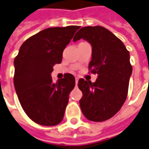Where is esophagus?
Listing matches in <instances>:
<instances>
[{
    "mask_svg": "<svg viewBox=\"0 0 149 149\" xmlns=\"http://www.w3.org/2000/svg\"><path fill=\"white\" fill-rule=\"evenodd\" d=\"M78 82V77H76V84H77Z\"/></svg>",
    "mask_w": 149,
    "mask_h": 149,
    "instance_id": "1",
    "label": "esophagus"
}]
</instances>
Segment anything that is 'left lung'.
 Instances as JSON below:
<instances>
[{"mask_svg":"<svg viewBox=\"0 0 149 149\" xmlns=\"http://www.w3.org/2000/svg\"><path fill=\"white\" fill-rule=\"evenodd\" d=\"M84 39L92 46L88 68L97 74L95 82L80 79L82 92L80 106L89 120H107L120 110L128 95L132 66L130 53L125 44L110 30L102 26L82 27L73 41Z\"/></svg>","mask_w":149,"mask_h":149,"instance_id":"1","label":"left lung"}]
</instances>
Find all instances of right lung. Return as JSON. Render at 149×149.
<instances>
[{
	"label": "right lung",
	"mask_w": 149,
	"mask_h": 149,
	"mask_svg": "<svg viewBox=\"0 0 149 149\" xmlns=\"http://www.w3.org/2000/svg\"><path fill=\"white\" fill-rule=\"evenodd\" d=\"M77 25L45 29L26 39L15 58L14 86L19 103L30 120L54 126L63 120L75 77L70 73L53 82L51 72L61 63L63 52Z\"/></svg>",
	"instance_id": "add662e5"
}]
</instances>
